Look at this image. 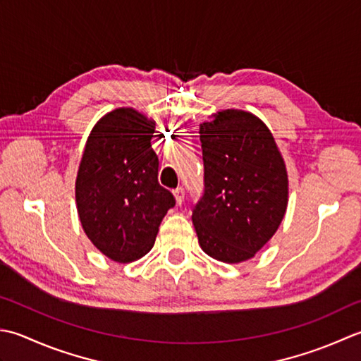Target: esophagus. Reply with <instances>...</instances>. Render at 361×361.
I'll return each mask as SVG.
<instances>
[{"mask_svg": "<svg viewBox=\"0 0 361 361\" xmlns=\"http://www.w3.org/2000/svg\"><path fill=\"white\" fill-rule=\"evenodd\" d=\"M174 197H176V202H178L179 205L183 202V197H185V190H183L182 187H178L174 191Z\"/></svg>", "mask_w": 361, "mask_h": 361, "instance_id": "esophagus-1", "label": "esophagus"}]
</instances>
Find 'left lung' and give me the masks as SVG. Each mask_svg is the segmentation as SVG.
<instances>
[{
  "label": "left lung",
  "mask_w": 361,
  "mask_h": 361,
  "mask_svg": "<svg viewBox=\"0 0 361 361\" xmlns=\"http://www.w3.org/2000/svg\"><path fill=\"white\" fill-rule=\"evenodd\" d=\"M204 195L191 207L202 251L240 263L267 245L288 202V178L269 129L252 114L223 110L201 124Z\"/></svg>",
  "instance_id": "8db88e82"
}]
</instances>
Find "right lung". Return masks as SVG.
Here are the masks:
<instances>
[{
	"label": "right lung",
	"instance_id": "add662e5",
	"mask_svg": "<svg viewBox=\"0 0 361 361\" xmlns=\"http://www.w3.org/2000/svg\"><path fill=\"white\" fill-rule=\"evenodd\" d=\"M154 121L134 109H116L87 140L76 179L80 224L90 241L115 262L151 251L159 226L176 205L159 183V157L151 148Z\"/></svg>",
	"mask_w": 361,
	"mask_h": 361
}]
</instances>
